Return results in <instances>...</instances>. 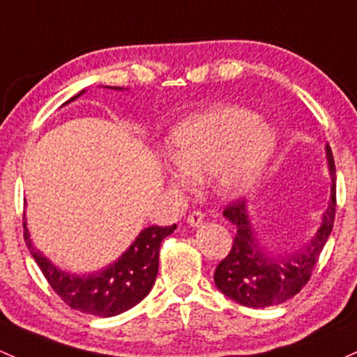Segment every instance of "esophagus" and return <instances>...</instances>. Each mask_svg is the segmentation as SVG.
<instances>
[{
  "label": "esophagus",
  "mask_w": 357,
  "mask_h": 357,
  "mask_svg": "<svg viewBox=\"0 0 357 357\" xmlns=\"http://www.w3.org/2000/svg\"><path fill=\"white\" fill-rule=\"evenodd\" d=\"M203 218H205V215H203L202 211H193V213L188 215L186 222H188V225H190V227H199V225H202Z\"/></svg>",
  "instance_id": "esophagus-1"
}]
</instances>
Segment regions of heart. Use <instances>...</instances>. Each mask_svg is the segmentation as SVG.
I'll list each match as a JSON object with an SVG mask.
<instances>
[{
	"label": "heart",
	"mask_w": 357,
	"mask_h": 357,
	"mask_svg": "<svg viewBox=\"0 0 357 357\" xmlns=\"http://www.w3.org/2000/svg\"><path fill=\"white\" fill-rule=\"evenodd\" d=\"M276 144V130L254 112L215 105L171 128L167 154L172 162L166 179L171 186L190 190L197 179L210 176L218 197H244L259 183Z\"/></svg>",
	"instance_id": "1"
}]
</instances>
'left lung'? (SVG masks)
I'll use <instances>...</instances> for the list:
<instances>
[{
  "mask_svg": "<svg viewBox=\"0 0 357 357\" xmlns=\"http://www.w3.org/2000/svg\"><path fill=\"white\" fill-rule=\"evenodd\" d=\"M325 158L331 176L328 206L315 234L291 252H271L262 245L244 202L227 206L223 217L236 225L237 232L230 252L215 269V284L223 295L244 307L266 308L293 298L307 284L335 218V166L328 144Z\"/></svg>",
  "mask_w": 357,
  "mask_h": 357,
  "instance_id": "1",
  "label": "left lung"
}]
</instances>
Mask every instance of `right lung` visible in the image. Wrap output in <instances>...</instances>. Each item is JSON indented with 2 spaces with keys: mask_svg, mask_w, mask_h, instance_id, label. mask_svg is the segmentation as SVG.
<instances>
[{
  "mask_svg": "<svg viewBox=\"0 0 357 357\" xmlns=\"http://www.w3.org/2000/svg\"><path fill=\"white\" fill-rule=\"evenodd\" d=\"M113 91H123L120 86H103ZM128 89V88H127ZM84 93L73 96L64 105L77 100ZM23 237L44 273L54 291L61 296L74 310L96 317H115L130 310L149 295L155 283L159 269L160 242L176 230V225L158 227L152 225L140 230L130 248L100 271L89 274H77L61 269L54 264L40 250L33 248L26 220L23 222Z\"/></svg>",
  "mask_w": 357,
  "mask_h": 357,
  "instance_id": "add662e5",
  "label": "right lung"
}]
</instances>
